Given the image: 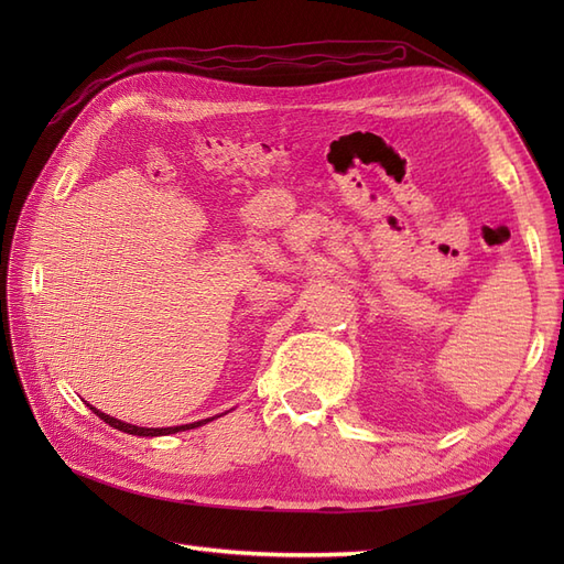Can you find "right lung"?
<instances>
[{"label": "right lung", "instance_id": "obj_1", "mask_svg": "<svg viewBox=\"0 0 564 564\" xmlns=\"http://www.w3.org/2000/svg\"><path fill=\"white\" fill-rule=\"evenodd\" d=\"M91 406V404H89ZM91 412L98 416V419H104L108 425H112V429H117V431H122V433H129V435H141V437H158V435H172V433H178V431H191V429H197V425H202V423H207V421H214V419H204V421H195V423H185V425H172V429H141V425H131V423H124V421H119V419H112V416H108V414H104V412H98L96 406H91Z\"/></svg>", "mask_w": 564, "mask_h": 564}]
</instances>
